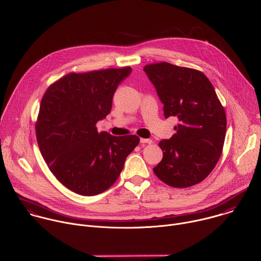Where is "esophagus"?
<instances>
[{"mask_svg":"<svg viewBox=\"0 0 261 261\" xmlns=\"http://www.w3.org/2000/svg\"><path fill=\"white\" fill-rule=\"evenodd\" d=\"M140 141H141V143H143V144H145V143H146V144H152V140H150V139H143V138H142Z\"/></svg>","mask_w":261,"mask_h":261,"instance_id":"1","label":"esophagus"}]
</instances>
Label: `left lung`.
<instances>
[{
  "label": "left lung",
  "mask_w": 261,
  "mask_h": 261,
  "mask_svg": "<svg viewBox=\"0 0 261 261\" xmlns=\"http://www.w3.org/2000/svg\"><path fill=\"white\" fill-rule=\"evenodd\" d=\"M144 71L164 103L166 118L176 116V134L159 143L162 162L153 169L175 188L198 184L214 170L223 150L226 115L216 91L200 71L169 63L146 65Z\"/></svg>",
  "instance_id": "1"
}]
</instances>
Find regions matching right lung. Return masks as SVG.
<instances>
[{"label": "right lung", "instance_id": "obj_1", "mask_svg": "<svg viewBox=\"0 0 261 261\" xmlns=\"http://www.w3.org/2000/svg\"><path fill=\"white\" fill-rule=\"evenodd\" d=\"M130 67L69 73L46 89L36 121V137L50 172L70 190L96 195L118 179L127 155L139 145L135 135L97 132L111 111L118 84Z\"/></svg>", "mask_w": 261, "mask_h": 261}]
</instances>
